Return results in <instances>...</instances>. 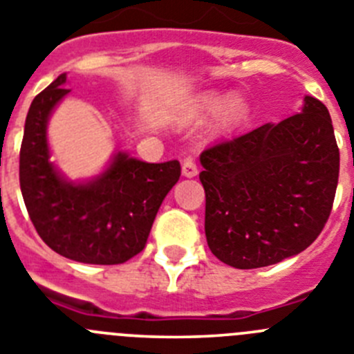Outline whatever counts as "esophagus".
Segmentation results:
<instances>
[{
	"instance_id": "obj_1",
	"label": "esophagus",
	"mask_w": 354,
	"mask_h": 354,
	"mask_svg": "<svg viewBox=\"0 0 354 354\" xmlns=\"http://www.w3.org/2000/svg\"><path fill=\"white\" fill-rule=\"evenodd\" d=\"M181 174L185 178H194L197 174V165L194 162V158L187 157L183 162H181Z\"/></svg>"
}]
</instances>
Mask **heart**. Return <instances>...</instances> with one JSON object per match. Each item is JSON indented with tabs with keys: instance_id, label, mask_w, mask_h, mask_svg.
<instances>
[{
	"instance_id": "b5f03b06",
	"label": "heart",
	"mask_w": 354,
	"mask_h": 354,
	"mask_svg": "<svg viewBox=\"0 0 354 354\" xmlns=\"http://www.w3.org/2000/svg\"><path fill=\"white\" fill-rule=\"evenodd\" d=\"M212 114H216L218 129H234V127H240L248 118L250 104L240 93H206L192 102V106L189 107L183 118L187 123H194L201 122L203 118H208Z\"/></svg>"
}]
</instances>
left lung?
<instances>
[{
	"mask_svg": "<svg viewBox=\"0 0 354 354\" xmlns=\"http://www.w3.org/2000/svg\"><path fill=\"white\" fill-rule=\"evenodd\" d=\"M209 250L252 270L300 254L319 236L339 181V148L326 106L304 98L301 113L206 148L199 157Z\"/></svg>",
	"mask_w": 354,
	"mask_h": 354,
	"instance_id": "obj_1",
	"label": "left lung"
}]
</instances>
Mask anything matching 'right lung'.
Masks as SVG:
<instances>
[{
    "label": "right lung",
    "instance_id": "obj_1",
    "mask_svg": "<svg viewBox=\"0 0 354 354\" xmlns=\"http://www.w3.org/2000/svg\"><path fill=\"white\" fill-rule=\"evenodd\" d=\"M66 74L31 102L19 181L35 229L54 252L86 264H120L145 248L162 201L180 180L178 160L148 164L125 151L98 176L70 181L49 160L47 123L70 93Z\"/></svg>",
    "mask_w": 354,
    "mask_h": 354
}]
</instances>
